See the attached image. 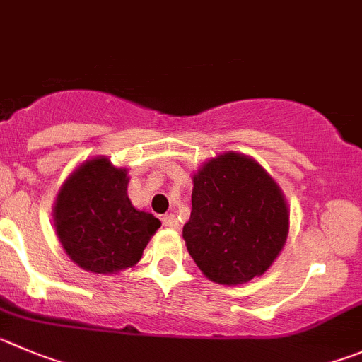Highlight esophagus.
Instances as JSON below:
<instances>
[{"label": "esophagus", "instance_id": "esophagus-1", "mask_svg": "<svg viewBox=\"0 0 362 362\" xmlns=\"http://www.w3.org/2000/svg\"><path fill=\"white\" fill-rule=\"evenodd\" d=\"M162 223H164L165 227L178 228V221H177V216L175 214H165L164 218H162Z\"/></svg>", "mask_w": 362, "mask_h": 362}]
</instances>
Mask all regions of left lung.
<instances>
[{"instance_id": "left-lung-1", "label": "left lung", "mask_w": 362, "mask_h": 362, "mask_svg": "<svg viewBox=\"0 0 362 362\" xmlns=\"http://www.w3.org/2000/svg\"><path fill=\"white\" fill-rule=\"evenodd\" d=\"M184 225L189 255L207 279L238 286L261 276L289 232L288 202L268 171L235 151L211 158L192 177Z\"/></svg>"}]
</instances>
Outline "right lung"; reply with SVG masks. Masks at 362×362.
I'll return each mask as SVG.
<instances>
[{"label": "right lung", "instance_id": "1", "mask_svg": "<svg viewBox=\"0 0 362 362\" xmlns=\"http://www.w3.org/2000/svg\"><path fill=\"white\" fill-rule=\"evenodd\" d=\"M124 168L94 157L67 177L57 194L53 221L59 241L74 264L109 275L135 266L160 227L153 214L128 198Z\"/></svg>", "mask_w": 362, "mask_h": 362}]
</instances>
